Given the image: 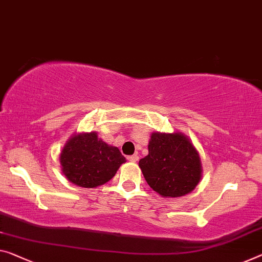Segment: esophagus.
I'll use <instances>...</instances> for the list:
<instances>
[{
	"label": "esophagus",
	"mask_w": 262,
	"mask_h": 262,
	"mask_svg": "<svg viewBox=\"0 0 262 262\" xmlns=\"http://www.w3.org/2000/svg\"><path fill=\"white\" fill-rule=\"evenodd\" d=\"M127 159L130 160V162H132V163H136V162H138L139 157L137 156V155H132V156H128V157H127Z\"/></svg>",
	"instance_id": "34e87169"
}]
</instances>
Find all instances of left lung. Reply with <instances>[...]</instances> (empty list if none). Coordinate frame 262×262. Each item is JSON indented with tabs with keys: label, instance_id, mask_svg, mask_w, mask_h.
<instances>
[{
	"label": "left lung",
	"instance_id": "8db88e82",
	"mask_svg": "<svg viewBox=\"0 0 262 262\" xmlns=\"http://www.w3.org/2000/svg\"><path fill=\"white\" fill-rule=\"evenodd\" d=\"M139 167L148 186L165 198L187 194L201 177L198 152L179 132L152 134L148 155L139 160Z\"/></svg>",
	"mask_w": 262,
	"mask_h": 262
}]
</instances>
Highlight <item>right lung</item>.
<instances>
[{
    "mask_svg": "<svg viewBox=\"0 0 262 262\" xmlns=\"http://www.w3.org/2000/svg\"><path fill=\"white\" fill-rule=\"evenodd\" d=\"M64 176L72 184L92 188L107 183L125 163L117 147L108 146L96 132L74 136L61 154Z\"/></svg>",
    "mask_w": 262,
    "mask_h": 262,
    "instance_id": "obj_1",
    "label": "right lung"
}]
</instances>
